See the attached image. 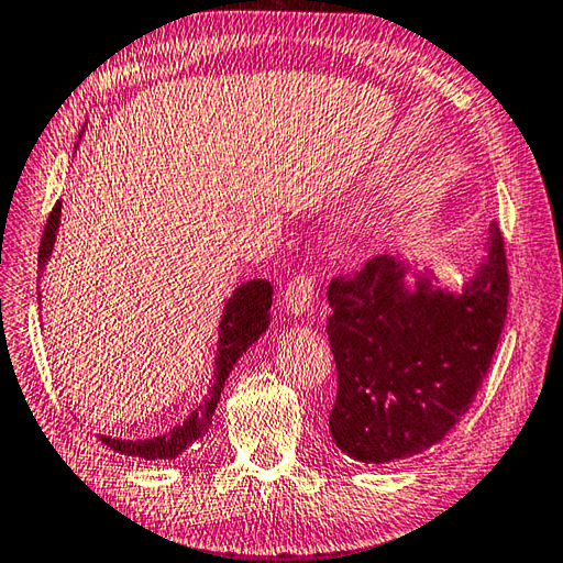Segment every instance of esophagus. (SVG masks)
<instances>
[{"label": "esophagus", "instance_id": "esophagus-1", "mask_svg": "<svg viewBox=\"0 0 563 563\" xmlns=\"http://www.w3.org/2000/svg\"><path fill=\"white\" fill-rule=\"evenodd\" d=\"M317 285H319V278L314 273H309V271L297 273L295 278L288 283V288H285V295H283L285 309L292 314L309 312L314 302V295H317Z\"/></svg>", "mask_w": 563, "mask_h": 563}]
</instances>
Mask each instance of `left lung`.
Here are the masks:
<instances>
[{
    "mask_svg": "<svg viewBox=\"0 0 563 563\" xmlns=\"http://www.w3.org/2000/svg\"><path fill=\"white\" fill-rule=\"evenodd\" d=\"M508 258L492 224L488 258L460 297L375 256L329 283V343L339 389L331 438L357 462H391L428 450L470 409L492 367L508 314Z\"/></svg>",
    "mask_w": 563,
    "mask_h": 563,
    "instance_id": "left-lung-1",
    "label": "left lung"
}]
</instances>
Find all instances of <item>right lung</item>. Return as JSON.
<instances>
[{"label": "right lung", "mask_w": 563, "mask_h": 563, "mask_svg": "<svg viewBox=\"0 0 563 563\" xmlns=\"http://www.w3.org/2000/svg\"><path fill=\"white\" fill-rule=\"evenodd\" d=\"M59 224V202L47 214L45 230L41 236L38 249V266L43 268L45 261L51 258V251L55 244V232ZM271 302H273V285L268 280H251L244 283L242 288L234 292L230 302L224 305V314L220 321V345H218V361H214V379L208 401L198 406V409L186 418V423L172 428L169 433L150 440H115L109 435H99L103 445L111 450L128 454V457H142V460H174L181 454L190 442L200 440L208 433L212 413L218 409L220 391L224 387V379L230 377L234 363L242 357V353L251 343L258 341L263 331L268 329L271 321Z\"/></svg>", "instance_id": "add662e5"}]
</instances>
